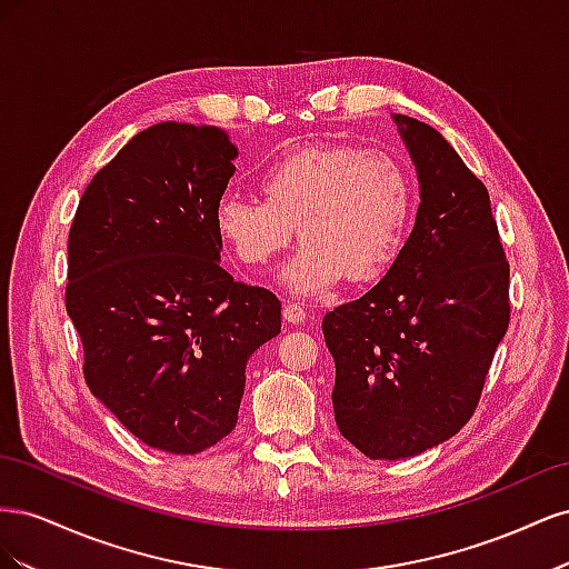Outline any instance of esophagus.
Listing matches in <instances>:
<instances>
[{
  "label": "esophagus",
  "instance_id": "34e87169",
  "mask_svg": "<svg viewBox=\"0 0 569 569\" xmlns=\"http://www.w3.org/2000/svg\"><path fill=\"white\" fill-rule=\"evenodd\" d=\"M306 308L299 306V303H287L284 306V320L291 322V325H299V322H306Z\"/></svg>",
  "mask_w": 569,
  "mask_h": 569
}]
</instances>
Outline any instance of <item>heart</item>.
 <instances>
[{
    "mask_svg": "<svg viewBox=\"0 0 569 569\" xmlns=\"http://www.w3.org/2000/svg\"><path fill=\"white\" fill-rule=\"evenodd\" d=\"M263 199L228 194L213 211L218 237L239 263L266 268L291 242L301 247L282 270L299 299H320L347 278L382 280L401 256L416 213V180L385 149L306 147L258 178Z\"/></svg>",
    "mask_w": 569,
    "mask_h": 569,
    "instance_id": "b5f03b06",
    "label": "heart"
}]
</instances>
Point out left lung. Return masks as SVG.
Segmentation results:
<instances>
[{
	"instance_id": "obj_1",
	"label": "left lung",
	"mask_w": 569,
	"mask_h": 569,
	"mask_svg": "<svg viewBox=\"0 0 569 569\" xmlns=\"http://www.w3.org/2000/svg\"><path fill=\"white\" fill-rule=\"evenodd\" d=\"M420 206L385 278L322 318L343 439L372 460L418 456L472 418L510 320V266L487 187L443 137L393 116Z\"/></svg>"
}]
</instances>
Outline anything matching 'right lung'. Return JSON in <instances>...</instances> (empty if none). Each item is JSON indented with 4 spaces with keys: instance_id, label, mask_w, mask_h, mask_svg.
Segmentation results:
<instances>
[{
    "instance_id": "obj_1",
    "label": "right lung",
    "mask_w": 569,
    "mask_h": 569,
    "mask_svg": "<svg viewBox=\"0 0 569 569\" xmlns=\"http://www.w3.org/2000/svg\"><path fill=\"white\" fill-rule=\"evenodd\" d=\"M234 159L226 130L151 126L92 178L68 234L84 382L137 439L176 456L232 432L247 360L282 330L278 297L220 268L213 211Z\"/></svg>"
}]
</instances>
